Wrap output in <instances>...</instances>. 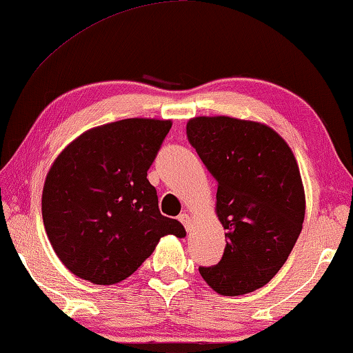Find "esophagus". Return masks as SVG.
Returning <instances> with one entry per match:
<instances>
[{
	"label": "esophagus",
	"instance_id": "obj_1",
	"mask_svg": "<svg viewBox=\"0 0 353 353\" xmlns=\"http://www.w3.org/2000/svg\"><path fill=\"white\" fill-rule=\"evenodd\" d=\"M179 221H181V223L183 224V227L187 229V232H190L191 227H193V219H191V216L187 213H182L181 216H179Z\"/></svg>",
	"mask_w": 353,
	"mask_h": 353
}]
</instances>
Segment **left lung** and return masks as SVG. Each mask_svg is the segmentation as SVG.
Instances as JSON below:
<instances>
[{
	"label": "left lung",
	"mask_w": 353,
	"mask_h": 353,
	"mask_svg": "<svg viewBox=\"0 0 353 353\" xmlns=\"http://www.w3.org/2000/svg\"><path fill=\"white\" fill-rule=\"evenodd\" d=\"M187 135L218 182L214 210L227 230L223 259L199 272L221 296L248 294L280 271L302 230L305 191L297 160L259 121L194 117Z\"/></svg>",
	"instance_id": "1"
}]
</instances>
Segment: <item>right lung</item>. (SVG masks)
Returning a JSON list of instances; mask_svg holds the SVG:
<instances>
[{
	"instance_id": "add662e5",
	"label": "right lung",
	"mask_w": 353,
	"mask_h": 353,
	"mask_svg": "<svg viewBox=\"0 0 353 353\" xmlns=\"http://www.w3.org/2000/svg\"><path fill=\"white\" fill-rule=\"evenodd\" d=\"M171 119L128 118L85 130L48 171L41 216L65 268L94 285H115L139 270L160 238L187 235L159 210L148 170Z\"/></svg>"
}]
</instances>
